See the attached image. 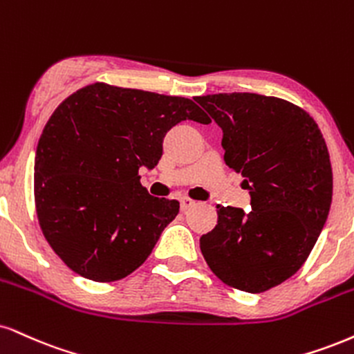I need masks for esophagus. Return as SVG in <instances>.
<instances>
[{"label": "esophagus", "mask_w": 354, "mask_h": 354, "mask_svg": "<svg viewBox=\"0 0 354 354\" xmlns=\"http://www.w3.org/2000/svg\"><path fill=\"white\" fill-rule=\"evenodd\" d=\"M196 204V201H193V199H189V198H181L180 199V206H181V211H186V209H189V207H193Z\"/></svg>", "instance_id": "34e87169"}]
</instances>
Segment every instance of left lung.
I'll return each mask as SVG.
<instances>
[{
    "instance_id": "1",
    "label": "left lung",
    "mask_w": 354,
    "mask_h": 354,
    "mask_svg": "<svg viewBox=\"0 0 354 354\" xmlns=\"http://www.w3.org/2000/svg\"><path fill=\"white\" fill-rule=\"evenodd\" d=\"M194 100L223 129L224 161L242 174L252 206H218V224L199 247L225 285L266 292L304 266L326 223L333 171L325 138L304 109L277 97L234 92Z\"/></svg>"
}]
</instances>
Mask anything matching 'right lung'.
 <instances>
[{
    "instance_id": "1",
    "label": "right lung",
    "mask_w": 354,
    "mask_h": 354,
    "mask_svg": "<svg viewBox=\"0 0 354 354\" xmlns=\"http://www.w3.org/2000/svg\"><path fill=\"white\" fill-rule=\"evenodd\" d=\"M211 123L185 97L95 82L54 110L37 143L34 201L41 231L61 261L93 282L138 269L180 211L140 183L155 168L166 131Z\"/></svg>"
}]
</instances>
